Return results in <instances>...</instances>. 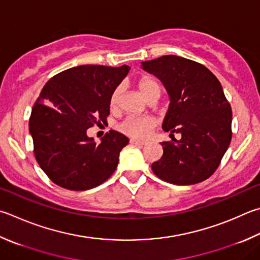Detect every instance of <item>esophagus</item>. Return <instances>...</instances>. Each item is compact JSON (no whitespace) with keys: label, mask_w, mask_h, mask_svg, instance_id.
Returning a JSON list of instances; mask_svg holds the SVG:
<instances>
[{"label":"esophagus","mask_w":260,"mask_h":260,"mask_svg":"<svg viewBox=\"0 0 260 260\" xmlns=\"http://www.w3.org/2000/svg\"><path fill=\"white\" fill-rule=\"evenodd\" d=\"M131 143L138 144V145H145L146 144V142H144V141H140V140H135V139H131Z\"/></svg>","instance_id":"esophagus-1"}]
</instances>
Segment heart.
<instances>
[{
	"instance_id": "heart-1",
	"label": "heart",
	"mask_w": 260,
	"mask_h": 260,
	"mask_svg": "<svg viewBox=\"0 0 260 260\" xmlns=\"http://www.w3.org/2000/svg\"><path fill=\"white\" fill-rule=\"evenodd\" d=\"M138 88L146 101L150 102L152 100H158L161 94V87H160L159 83L155 79L144 76L138 82ZM120 95H121V87L118 86L114 89L110 96V109L116 110L120 102ZM154 126V121L151 118H135V117H127L122 120L118 128L126 135L131 136L134 139L143 140L146 139L150 134L151 129Z\"/></svg>"
}]
</instances>
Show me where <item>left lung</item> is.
Here are the masks:
<instances>
[{
	"label": "left lung",
	"instance_id": "8db88e82",
	"mask_svg": "<svg viewBox=\"0 0 260 260\" xmlns=\"http://www.w3.org/2000/svg\"><path fill=\"white\" fill-rule=\"evenodd\" d=\"M142 68L158 77L171 99L162 129L182 135L161 142L164 154L152 164L165 182L192 185L210 177L232 139V109L218 79L204 64L177 55L143 61Z\"/></svg>",
	"mask_w": 260,
	"mask_h": 260
}]
</instances>
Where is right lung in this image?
Returning <instances> with one entry per match:
<instances>
[{
    "label": "right lung",
    "mask_w": 260,
    "mask_h": 260,
    "mask_svg": "<svg viewBox=\"0 0 260 260\" xmlns=\"http://www.w3.org/2000/svg\"><path fill=\"white\" fill-rule=\"evenodd\" d=\"M128 66L84 64L52 77L31 109L29 133L40 167L56 185L85 191L116 171L129 140L109 131L96 143L87 129L107 122L110 96L129 72Z\"/></svg>",
    "instance_id": "add662e5"
}]
</instances>
